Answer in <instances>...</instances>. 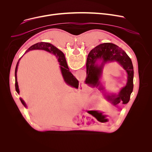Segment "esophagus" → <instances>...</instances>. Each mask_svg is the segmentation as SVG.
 Returning <instances> with one entry per match:
<instances>
[{"instance_id": "34e87169", "label": "esophagus", "mask_w": 152, "mask_h": 152, "mask_svg": "<svg viewBox=\"0 0 152 152\" xmlns=\"http://www.w3.org/2000/svg\"><path fill=\"white\" fill-rule=\"evenodd\" d=\"M81 83V85L82 86H83L84 84V83H83V82H80Z\"/></svg>"}]
</instances>
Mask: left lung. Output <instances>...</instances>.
I'll return each mask as SVG.
<instances>
[{"label": "left lung", "instance_id": "obj_1", "mask_svg": "<svg viewBox=\"0 0 152 152\" xmlns=\"http://www.w3.org/2000/svg\"><path fill=\"white\" fill-rule=\"evenodd\" d=\"M114 61L117 62L126 71L128 79L126 86L117 94H109L105 92L104 88L102 86L100 78L105 64ZM86 69V83L92 87H98L105 99L111 102L114 105L120 102L123 104L129 102L134 87V68L131 59L121 48L109 42L96 46L91 50L87 56Z\"/></svg>", "mask_w": 152, "mask_h": 152}]
</instances>
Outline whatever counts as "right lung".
I'll return each instance as SVG.
<instances>
[{
    "instance_id": "right-lung-1",
    "label": "right lung",
    "mask_w": 152,
    "mask_h": 152,
    "mask_svg": "<svg viewBox=\"0 0 152 152\" xmlns=\"http://www.w3.org/2000/svg\"><path fill=\"white\" fill-rule=\"evenodd\" d=\"M43 50L47 51L48 52H49L50 53H52L54 55H55L56 57L57 58L58 61L59 62L61 73L62 76H63V78L64 79V81H65L68 85H69L71 87H75V88H78L79 81L73 75V74H72L69 71L66 61L65 55H64V53L61 50H60L58 49H57V48L55 47L53 45H52L50 43L44 42H38V43H36V44L33 45L29 48L26 52H28L30 50ZM22 57L19 59V60L17 64V66H16V68H15V89L18 94L20 93V90H19L18 82H17V73L19 61L21 60V58H22ZM20 99L22 103V104L26 108H27V105L26 104V103L25 102V101H24L21 98H20Z\"/></svg>"
}]
</instances>
